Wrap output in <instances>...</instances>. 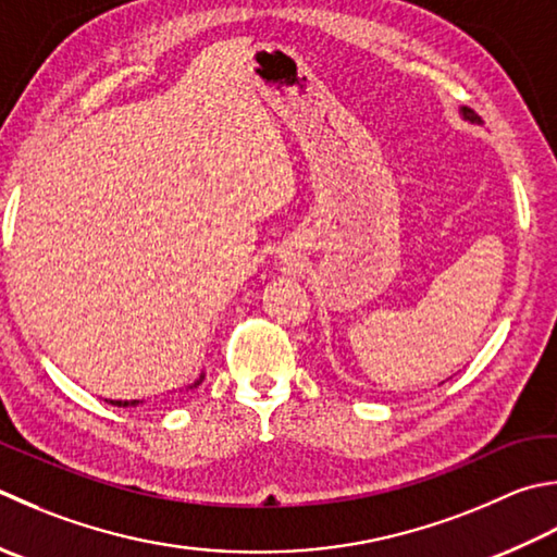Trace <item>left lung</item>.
I'll return each instance as SVG.
<instances>
[{
    "label": "left lung",
    "instance_id": "left-lung-1",
    "mask_svg": "<svg viewBox=\"0 0 557 557\" xmlns=\"http://www.w3.org/2000/svg\"><path fill=\"white\" fill-rule=\"evenodd\" d=\"M459 113H461V117L466 120V123H471V125H483V117L478 115V113L473 111V108L461 106V108H459ZM442 384H444V381H442Z\"/></svg>",
    "mask_w": 557,
    "mask_h": 557
}]
</instances>
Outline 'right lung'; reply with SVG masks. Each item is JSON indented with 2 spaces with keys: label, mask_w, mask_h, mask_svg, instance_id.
Instances as JSON below:
<instances>
[{
  "label": "right lung",
  "mask_w": 557,
  "mask_h": 557,
  "mask_svg": "<svg viewBox=\"0 0 557 557\" xmlns=\"http://www.w3.org/2000/svg\"><path fill=\"white\" fill-rule=\"evenodd\" d=\"M205 381V374H200V379L195 381V384H190L188 388H198L200 384ZM106 403H111V406H117V408H137V406H141V400L137 398V400H108L106 398Z\"/></svg>",
  "instance_id": "add662e5"
}]
</instances>
